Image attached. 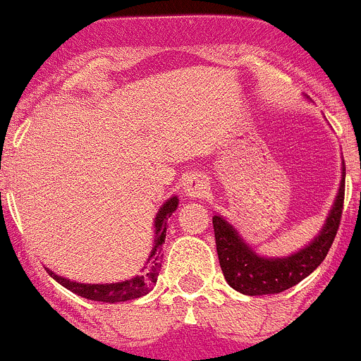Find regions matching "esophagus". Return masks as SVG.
Returning a JSON list of instances; mask_svg holds the SVG:
<instances>
[{
	"label": "esophagus",
	"mask_w": 361,
	"mask_h": 361,
	"mask_svg": "<svg viewBox=\"0 0 361 361\" xmlns=\"http://www.w3.org/2000/svg\"><path fill=\"white\" fill-rule=\"evenodd\" d=\"M183 193L190 198H202L207 193V183L202 175L191 173L184 178Z\"/></svg>",
	"instance_id": "1"
}]
</instances>
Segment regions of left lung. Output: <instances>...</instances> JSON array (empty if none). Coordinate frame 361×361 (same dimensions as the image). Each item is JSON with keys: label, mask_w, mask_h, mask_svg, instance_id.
I'll return each mask as SVG.
<instances>
[{"label": "left lung", "mask_w": 361, "mask_h": 361, "mask_svg": "<svg viewBox=\"0 0 361 361\" xmlns=\"http://www.w3.org/2000/svg\"><path fill=\"white\" fill-rule=\"evenodd\" d=\"M344 183L345 166L342 163L341 186L324 225L308 245L287 257H264L257 253L232 223L214 212L212 225L216 250L226 283L246 296H264L283 293L314 273L328 255L333 239L337 235L344 204Z\"/></svg>", "instance_id": "obj_1"}]
</instances>
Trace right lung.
<instances>
[{
	"instance_id": "add662e5",
	"label": "right lung",
	"mask_w": 361,
	"mask_h": 361,
	"mask_svg": "<svg viewBox=\"0 0 361 361\" xmlns=\"http://www.w3.org/2000/svg\"><path fill=\"white\" fill-rule=\"evenodd\" d=\"M178 207V198L170 197L157 211L156 218H154V245L152 250L149 253V259H147L145 266L142 267L138 274L131 276L129 280L115 281V283H81V281L68 280V278L60 276L54 271L47 269V273L51 274V278L63 286L65 289H68L71 293L78 294L81 298H87L92 301H102V303H120V301H129L136 300V298H142L145 294H149L152 290V287L156 286L157 276H159L161 271V257H163V245L164 238H166V225L168 218L171 216V212L177 211Z\"/></svg>"
}]
</instances>
